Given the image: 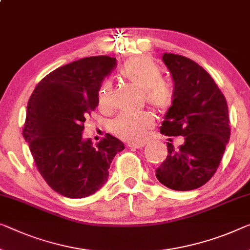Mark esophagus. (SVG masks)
<instances>
[{
	"label": "esophagus",
	"instance_id": "34e87169",
	"mask_svg": "<svg viewBox=\"0 0 250 250\" xmlns=\"http://www.w3.org/2000/svg\"><path fill=\"white\" fill-rule=\"evenodd\" d=\"M145 146V144L144 143H139V144H133V143H130V144H128V147L129 148H131V149H140V148H143Z\"/></svg>",
	"mask_w": 250,
	"mask_h": 250
}]
</instances>
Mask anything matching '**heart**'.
<instances>
[{
    "label": "heart",
    "mask_w": 250,
    "mask_h": 250,
    "mask_svg": "<svg viewBox=\"0 0 250 250\" xmlns=\"http://www.w3.org/2000/svg\"><path fill=\"white\" fill-rule=\"evenodd\" d=\"M120 75L126 82L144 91L149 105L159 112H166L174 103V88L169 82L163 80V69L150 56L139 55L129 58L120 68ZM112 84L104 82L99 89V105L110 106ZM154 117L149 112L120 114L110 124V131L122 140L140 143L154 126Z\"/></svg>",
    "instance_id": "1"
}]
</instances>
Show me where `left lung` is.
Returning <instances> with one entry per match:
<instances>
[{"instance_id": "8db88e82", "label": "left lung", "mask_w": 250, "mask_h": 250, "mask_svg": "<svg viewBox=\"0 0 250 250\" xmlns=\"http://www.w3.org/2000/svg\"><path fill=\"white\" fill-rule=\"evenodd\" d=\"M174 81V103L167 111L161 132L183 136L184 144L168 154L156 170L163 185L191 191L204 185L217 172L230 138L225 95L203 67L184 56L163 55Z\"/></svg>"}]
</instances>
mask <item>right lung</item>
I'll return each mask as SVG.
<instances>
[{
    "label": "right lung",
    "mask_w": 250,
    "mask_h": 250,
    "mask_svg": "<svg viewBox=\"0 0 250 250\" xmlns=\"http://www.w3.org/2000/svg\"><path fill=\"white\" fill-rule=\"evenodd\" d=\"M117 66L109 56L82 58L43 77L30 96L23 137L38 172L55 192L70 199L95 193L105 183L124 143L106 133L94 147L82 132L99 105V89Z\"/></svg>",
    "instance_id": "obj_1"
}]
</instances>
